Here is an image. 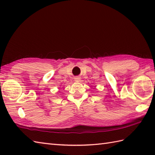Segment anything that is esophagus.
Wrapping results in <instances>:
<instances>
[{
    "label": "esophagus",
    "instance_id": "34e87169",
    "mask_svg": "<svg viewBox=\"0 0 155 155\" xmlns=\"http://www.w3.org/2000/svg\"><path fill=\"white\" fill-rule=\"evenodd\" d=\"M81 77H76L75 78H74V80H75V81H77V82H80L81 81Z\"/></svg>",
    "mask_w": 155,
    "mask_h": 155
}]
</instances>
